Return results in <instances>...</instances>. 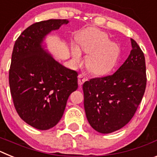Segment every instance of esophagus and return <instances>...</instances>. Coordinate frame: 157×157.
I'll use <instances>...</instances> for the list:
<instances>
[{"mask_svg": "<svg viewBox=\"0 0 157 157\" xmlns=\"http://www.w3.org/2000/svg\"><path fill=\"white\" fill-rule=\"evenodd\" d=\"M85 81H86V78L85 77L84 75L80 74L79 75H78V85L81 86L83 84V82H84Z\"/></svg>", "mask_w": 157, "mask_h": 157, "instance_id": "esophagus-1", "label": "esophagus"}]
</instances>
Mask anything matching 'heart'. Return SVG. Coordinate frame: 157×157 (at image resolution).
Listing matches in <instances>:
<instances>
[{"mask_svg":"<svg viewBox=\"0 0 157 157\" xmlns=\"http://www.w3.org/2000/svg\"><path fill=\"white\" fill-rule=\"evenodd\" d=\"M80 48L89 53L86 65L90 71L97 75H105L114 67L118 56V47L109 41V37L99 30H90L78 39ZM72 56L76 63L82 61V53L79 48H72Z\"/></svg>","mask_w":157,"mask_h":157,"instance_id":"1","label":"heart"}]
</instances>
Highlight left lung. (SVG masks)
Masks as SVG:
<instances>
[{"label":"left lung","instance_id":"1","mask_svg":"<svg viewBox=\"0 0 157 157\" xmlns=\"http://www.w3.org/2000/svg\"><path fill=\"white\" fill-rule=\"evenodd\" d=\"M132 50L114 74L83 83L84 108L89 123L98 132L120 130L132 119L146 87L144 53L131 38Z\"/></svg>","mask_w":157,"mask_h":157}]
</instances>
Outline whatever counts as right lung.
Segmentation results:
<instances>
[{
    "label": "right lung",
    "instance_id": "right-lung-1",
    "mask_svg": "<svg viewBox=\"0 0 157 157\" xmlns=\"http://www.w3.org/2000/svg\"><path fill=\"white\" fill-rule=\"evenodd\" d=\"M66 19H48L30 25L14 45L9 69L10 92L16 112L31 127L45 130L63 116L67 101L78 89V73L56 61L41 48L47 34Z\"/></svg>",
    "mask_w": 157,
    "mask_h": 157
}]
</instances>
